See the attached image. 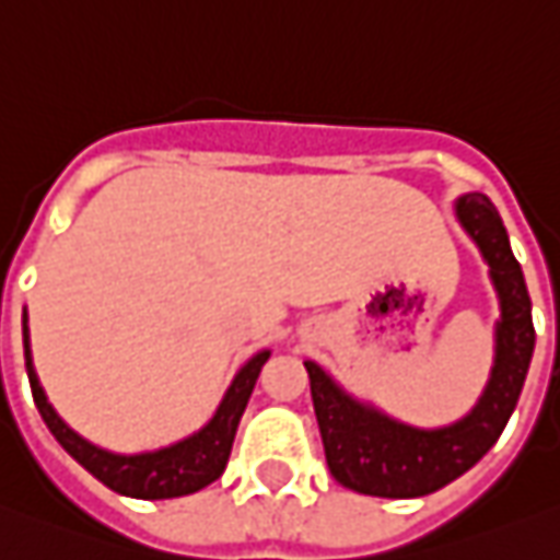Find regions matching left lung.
I'll return each mask as SVG.
<instances>
[{
  "label": "left lung",
  "instance_id": "left-lung-1",
  "mask_svg": "<svg viewBox=\"0 0 560 560\" xmlns=\"http://www.w3.org/2000/svg\"><path fill=\"white\" fill-rule=\"evenodd\" d=\"M454 210L488 261L500 299L488 387L476 408L457 423L442 430H418L381 415L375 405L353 399L317 362H304L326 464L335 481L350 491L396 500L445 488L493 448L522 396L537 341L522 265L512 256L503 219L485 195H464Z\"/></svg>",
  "mask_w": 560,
  "mask_h": 560
}]
</instances>
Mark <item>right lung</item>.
Masks as SVG:
<instances>
[{
	"instance_id": "right-lung-1",
	"label": "right lung",
	"mask_w": 560,
	"mask_h": 560,
	"mask_svg": "<svg viewBox=\"0 0 560 560\" xmlns=\"http://www.w3.org/2000/svg\"><path fill=\"white\" fill-rule=\"evenodd\" d=\"M23 357H26V375H30V387H33L38 415L48 423V430L63 445L69 457H75L94 479L103 481L115 493L137 497V500H170V497H185V493L200 491V488H207L210 481H215L225 472L243 408L253 396L258 372L268 362L271 350L256 353L234 375L229 393L222 396V402H219L207 427H200L198 433L176 442V445L145 451V454H112V451L96 448L88 439L72 433L67 423L57 418V411H54L48 396L42 390V384H38L36 369H33L26 311H23Z\"/></svg>"
}]
</instances>
